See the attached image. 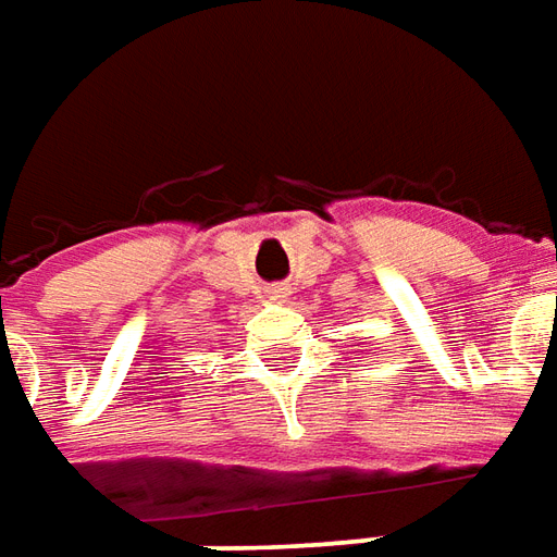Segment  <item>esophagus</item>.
Returning <instances> with one entry per match:
<instances>
[{"instance_id": "34e87169", "label": "esophagus", "mask_w": 557, "mask_h": 557, "mask_svg": "<svg viewBox=\"0 0 557 557\" xmlns=\"http://www.w3.org/2000/svg\"><path fill=\"white\" fill-rule=\"evenodd\" d=\"M268 295H271V298H286V289H283V286H271Z\"/></svg>"}]
</instances>
